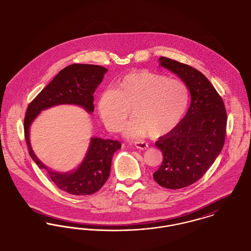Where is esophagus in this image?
<instances>
[{"label":"esophagus","mask_w":251,"mask_h":251,"mask_svg":"<svg viewBox=\"0 0 251 251\" xmlns=\"http://www.w3.org/2000/svg\"><path fill=\"white\" fill-rule=\"evenodd\" d=\"M135 146L137 149H140V150H145L148 148V144L143 141H135Z\"/></svg>","instance_id":"obj_1"}]
</instances>
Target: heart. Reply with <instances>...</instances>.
Wrapping results in <instances>:
<instances>
[{"label":"heart","mask_w":251,"mask_h":251,"mask_svg":"<svg viewBox=\"0 0 251 251\" xmlns=\"http://www.w3.org/2000/svg\"><path fill=\"white\" fill-rule=\"evenodd\" d=\"M189 92L178 79L149 72L131 74L119 79L114 90L100 94L97 107L105 126L117 132L132 108L133 119L124 134L137 137L160 136L175 129L187 110Z\"/></svg>","instance_id":"heart-1"}]
</instances>
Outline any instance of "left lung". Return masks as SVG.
I'll return each instance as SVG.
<instances>
[{
	"mask_svg": "<svg viewBox=\"0 0 251 251\" xmlns=\"http://www.w3.org/2000/svg\"><path fill=\"white\" fill-rule=\"evenodd\" d=\"M158 61L185 83L191 96L183 119L155 142L163 161L153 175L154 180L162 187L179 189L199 180L221 153L227 116L222 97L201 72L170 58Z\"/></svg>",
	"mask_w": 251,
	"mask_h": 251,
	"instance_id": "1",
	"label": "left lung"
}]
</instances>
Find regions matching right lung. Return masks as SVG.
<instances>
[{"instance_id": "right-lung-1", "label": "right lung", "mask_w": 251, "mask_h": 251, "mask_svg": "<svg viewBox=\"0 0 251 251\" xmlns=\"http://www.w3.org/2000/svg\"><path fill=\"white\" fill-rule=\"evenodd\" d=\"M108 70L98 65L73 64L59 72L28 105L24 129L28 153L39 168L45 169L61 190L72 195H91L107 181L113 155L121 148L119 141L92 137L88 151L80 165L70 172L61 173L46 166L34 154L29 140V129L39 114L51 107L73 104L92 114L95 110L94 94Z\"/></svg>"}]
</instances>
